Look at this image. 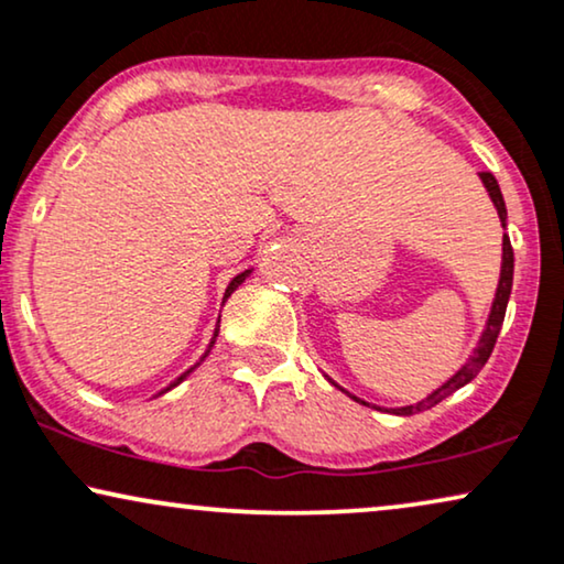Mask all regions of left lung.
Masks as SVG:
<instances>
[{"instance_id": "left-lung-1", "label": "left lung", "mask_w": 564, "mask_h": 564, "mask_svg": "<svg viewBox=\"0 0 564 564\" xmlns=\"http://www.w3.org/2000/svg\"><path fill=\"white\" fill-rule=\"evenodd\" d=\"M479 177H482L487 193H490L492 204H495V208H498V216H500L502 227H506L508 212H506V200H502V193H500L498 180L492 177V172H479ZM510 289H513V247H510L508 235H502V268H500L498 291H495V302H492L490 317H487V327H485L482 337H479L475 352H471L467 364H464L462 369L456 371L454 377L446 381V384H441L438 389H435V392L427 394L425 400H420V402H415V404H408V408H397L394 415H415V412L431 410V408H435V404H438L441 400H446L448 394H454L456 389H462L464 384H469V381L475 379L479 371H482V366L487 364V358H490V352H492V348H495V340H498V335H500L502 319H506V306H508V299H510ZM350 397H352V394H350ZM352 400L360 402L358 397H352ZM364 404H366V402H364Z\"/></svg>"}]
</instances>
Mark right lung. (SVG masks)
Returning a JSON list of instances; mask_svg holds the SVG:
<instances>
[{"label": "right lung", "instance_id": "add662e5", "mask_svg": "<svg viewBox=\"0 0 564 564\" xmlns=\"http://www.w3.org/2000/svg\"><path fill=\"white\" fill-rule=\"evenodd\" d=\"M252 273V270H245V273H239V275H235V278H231V283H229V286H227V294H224V299H227V296H231V294H235V291H237V286H239V283H242L245 281V278L247 275H250ZM216 335H219V327H216V333H214V337H212V343H208V350L204 352V358L208 356V352H212V348H214V343H216ZM204 358H200V360H204ZM200 360H198V364H200ZM198 364H195V366H198ZM195 366H191V369H187L185 373H183V377H177L175 381H172V384L167 387V389H172V387H177L180 384V381H183L185 377H187V373H191L193 369H195ZM167 389H164V392H167ZM164 392H160V394H164Z\"/></svg>", "mask_w": 564, "mask_h": 564}]
</instances>
